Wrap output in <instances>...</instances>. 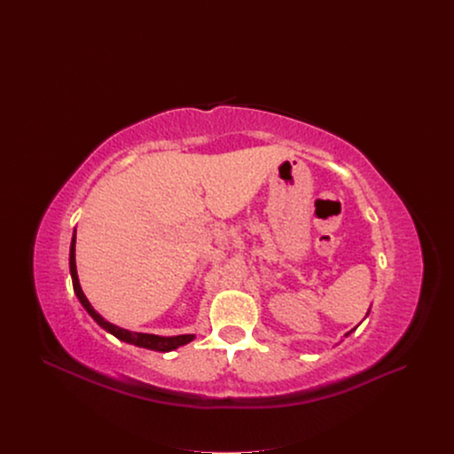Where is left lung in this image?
Wrapping results in <instances>:
<instances>
[{"label":"left lung","instance_id":"left-lung-1","mask_svg":"<svg viewBox=\"0 0 454 454\" xmlns=\"http://www.w3.org/2000/svg\"><path fill=\"white\" fill-rule=\"evenodd\" d=\"M368 314H370V309H368V312H366V316H368ZM348 334H352V331H350V333H347V334H345V338H347V336H348Z\"/></svg>","mask_w":454,"mask_h":454}]
</instances>
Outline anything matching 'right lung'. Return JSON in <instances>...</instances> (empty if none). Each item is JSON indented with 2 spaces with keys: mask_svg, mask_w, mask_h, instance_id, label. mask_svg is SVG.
I'll list each match as a JSON object with an SVG mask.
<instances>
[{
  "mask_svg": "<svg viewBox=\"0 0 454 454\" xmlns=\"http://www.w3.org/2000/svg\"><path fill=\"white\" fill-rule=\"evenodd\" d=\"M75 240H77V231L74 230V237H72V246H70V275H72V282H74V291L81 301V305L86 309V312L98 323V325L113 334L114 338H118L123 343L129 345H137L140 348H149V350H156V352H170L176 350L190 341L196 340V334H181V336H156V334H144V333H131L127 329H121L118 325H113L107 319H104L90 303V300L86 298L81 282H79V275H77V264H75Z\"/></svg>",
  "mask_w": 454,
  "mask_h": 454,
  "instance_id": "obj_1",
  "label": "right lung"
}]
</instances>
